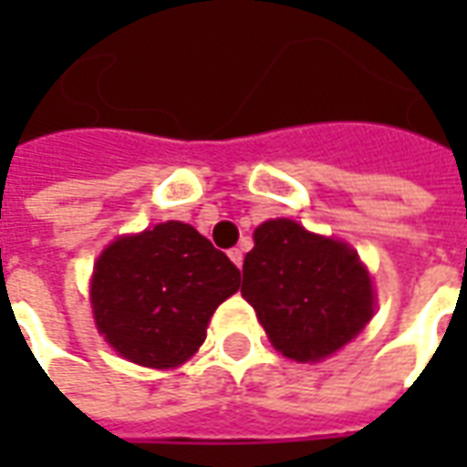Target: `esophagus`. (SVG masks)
<instances>
[{
    "label": "esophagus",
    "instance_id": "1",
    "mask_svg": "<svg viewBox=\"0 0 467 467\" xmlns=\"http://www.w3.org/2000/svg\"><path fill=\"white\" fill-rule=\"evenodd\" d=\"M230 260H233L234 265H237V267H243V250H237V247H233V250H230Z\"/></svg>",
    "mask_w": 467,
    "mask_h": 467
}]
</instances>
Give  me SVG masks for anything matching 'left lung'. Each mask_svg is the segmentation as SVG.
Segmentation results:
<instances>
[{"instance_id": "left-lung-1", "label": "left lung", "mask_w": 467, "mask_h": 467, "mask_svg": "<svg viewBox=\"0 0 467 467\" xmlns=\"http://www.w3.org/2000/svg\"><path fill=\"white\" fill-rule=\"evenodd\" d=\"M240 293L270 343L297 362L333 355L372 317V285L358 254L293 220L254 230Z\"/></svg>"}]
</instances>
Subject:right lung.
Returning <instances> with one entry per match:
<instances>
[{
	"instance_id": "right-lung-1",
	"label": "right lung",
	"mask_w": 467,
	"mask_h": 467,
	"mask_svg": "<svg viewBox=\"0 0 467 467\" xmlns=\"http://www.w3.org/2000/svg\"><path fill=\"white\" fill-rule=\"evenodd\" d=\"M237 287L240 270L192 224L162 223L97 260L95 323L127 360L174 368L204 343L214 307Z\"/></svg>"
}]
</instances>
